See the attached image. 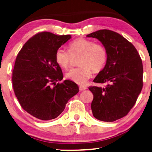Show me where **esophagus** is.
Returning <instances> with one entry per match:
<instances>
[{
    "label": "esophagus",
    "instance_id": "34e87169",
    "mask_svg": "<svg viewBox=\"0 0 152 152\" xmlns=\"http://www.w3.org/2000/svg\"><path fill=\"white\" fill-rule=\"evenodd\" d=\"M87 89V88L85 87V86H80V87H79V89H80V91H84V90H85Z\"/></svg>",
    "mask_w": 152,
    "mask_h": 152
}]
</instances>
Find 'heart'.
<instances>
[{
	"label": "heart",
	"mask_w": 152,
	"mask_h": 152,
	"mask_svg": "<svg viewBox=\"0 0 152 152\" xmlns=\"http://www.w3.org/2000/svg\"><path fill=\"white\" fill-rule=\"evenodd\" d=\"M78 68L67 72V79L78 85H85L91 78L93 70L98 72L103 69L107 58L105 48L98 43L79 38L70 43L69 51L58 48L56 52L55 59L60 67L67 69L71 66L73 58L78 57Z\"/></svg>",
	"instance_id": "1"
}]
</instances>
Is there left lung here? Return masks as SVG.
Here are the masks:
<instances>
[{
    "label": "left lung",
    "mask_w": 152,
    "mask_h": 152,
    "mask_svg": "<svg viewBox=\"0 0 152 152\" xmlns=\"http://www.w3.org/2000/svg\"><path fill=\"white\" fill-rule=\"evenodd\" d=\"M87 37L98 39L107 53L104 67L94 80L107 85L89 87L94 95L93 115L100 121H115L130 112L141 91L142 60L132 44L114 31L104 29Z\"/></svg>",
    "instance_id": "obj_1"
}]
</instances>
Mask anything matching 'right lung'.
Wrapping results in <instances>:
<instances>
[{"label":"right lung","mask_w":152,"mask_h":152,"mask_svg":"<svg viewBox=\"0 0 152 152\" xmlns=\"http://www.w3.org/2000/svg\"><path fill=\"white\" fill-rule=\"evenodd\" d=\"M71 37L39 33L18 54L12 74L13 91L22 108L36 118L44 121L56 118L79 91L78 85L71 80L56 84L63 76L56 61V52Z\"/></svg>","instance_id":"add662e5"}]
</instances>
